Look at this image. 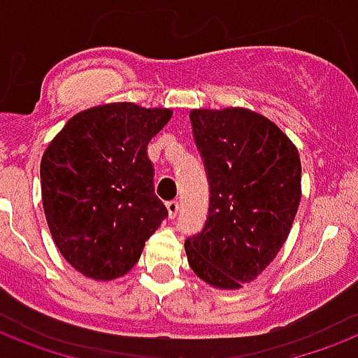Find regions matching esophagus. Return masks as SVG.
Returning a JSON list of instances; mask_svg holds the SVG:
<instances>
[{"instance_id":"obj_1","label":"esophagus","mask_w":358,"mask_h":358,"mask_svg":"<svg viewBox=\"0 0 358 358\" xmlns=\"http://www.w3.org/2000/svg\"><path fill=\"white\" fill-rule=\"evenodd\" d=\"M167 210H169V217H171V220H174V217L178 215V210H180L178 201H169Z\"/></svg>"}]
</instances>
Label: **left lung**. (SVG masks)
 Masks as SVG:
<instances>
[{
  "label": "left lung",
  "instance_id": "8db88e82",
  "mask_svg": "<svg viewBox=\"0 0 358 358\" xmlns=\"http://www.w3.org/2000/svg\"><path fill=\"white\" fill-rule=\"evenodd\" d=\"M189 118L210 206L203 231L185 240V255L203 282L233 291L255 280L287 240L302 195L299 150L250 108H195Z\"/></svg>",
  "mask_w": 358,
  "mask_h": 358
}]
</instances>
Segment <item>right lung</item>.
Instances as JSON below:
<instances>
[{
    "label": "right lung",
    "mask_w": 358,
    "mask_h": 358,
    "mask_svg": "<svg viewBox=\"0 0 358 358\" xmlns=\"http://www.w3.org/2000/svg\"><path fill=\"white\" fill-rule=\"evenodd\" d=\"M171 108L108 103L75 114L46 146L41 193L59 253L86 278L127 274L167 217L154 193L148 143Z\"/></svg>",
    "instance_id": "1"
}]
</instances>
